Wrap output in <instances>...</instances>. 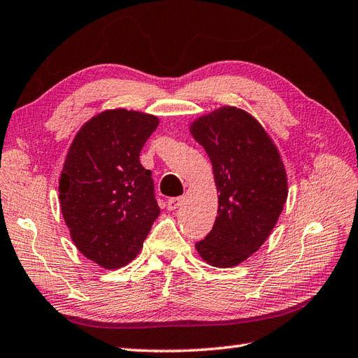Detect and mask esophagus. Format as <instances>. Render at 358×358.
Instances as JSON below:
<instances>
[{"label":"esophagus","mask_w":358,"mask_h":358,"mask_svg":"<svg viewBox=\"0 0 358 358\" xmlns=\"http://www.w3.org/2000/svg\"><path fill=\"white\" fill-rule=\"evenodd\" d=\"M181 203H183V196H173V199L167 200V209L169 210H175L181 206Z\"/></svg>","instance_id":"1"}]
</instances>
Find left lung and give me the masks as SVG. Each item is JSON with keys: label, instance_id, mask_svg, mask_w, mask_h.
<instances>
[{"label": "left lung", "instance_id": "1", "mask_svg": "<svg viewBox=\"0 0 358 358\" xmlns=\"http://www.w3.org/2000/svg\"><path fill=\"white\" fill-rule=\"evenodd\" d=\"M214 169L218 210L212 231L195 245L204 262L232 268L257 252L283 210L287 178L278 149L246 110L223 106L189 126Z\"/></svg>", "mask_w": 358, "mask_h": 358}]
</instances>
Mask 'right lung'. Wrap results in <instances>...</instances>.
<instances>
[{"mask_svg":"<svg viewBox=\"0 0 358 358\" xmlns=\"http://www.w3.org/2000/svg\"><path fill=\"white\" fill-rule=\"evenodd\" d=\"M159 120L110 109L75 135L59 177V204L80 252L104 269L131 263L159 215L140 152Z\"/></svg>","mask_w":358,"mask_h":358,"instance_id":"obj_1","label":"right lung"}]
</instances>
